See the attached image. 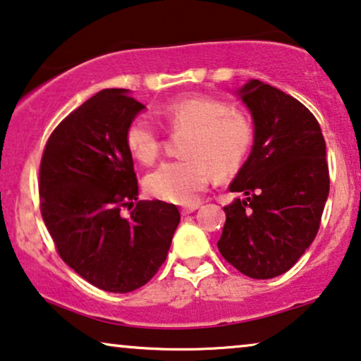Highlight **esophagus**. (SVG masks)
<instances>
[{"instance_id": "esophagus-1", "label": "esophagus", "mask_w": 361, "mask_h": 361, "mask_svg": "<svg viewBox=\"0 0 361 361\" xmlns=\"http://www.w3.org/2000/svg\"><path fill=\"white\" fill-rule=\"evenodd\" d=\"M198 208H200L198 203H196V204H190V206H186V208L181 209V214H183V216L191 214V213H193V211H196Z\"/></svg>"}]
</instances>
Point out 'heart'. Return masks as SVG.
Instances as JSON below:
<instances>
[{"label": "heart", "instance_id": "heart-1", "mask_svg": "<svg viewBox=\"0 0 361 361\" xmlns=\"http://www.w3.org/2000/svg\"><path fill=\"white\" fill-rule=\"evenodd\" d=\"M160 117L171 130H186L178 160L163 161L145 178V190L155 198L175 204H193L211 180L231 175L246 161L252 148L254 127L246 115L209 95L170 100ZM125 143L133 158L152 163L160 150V133L150 118L138 115L125 130Z\"/></svg>", "mask_w": 361, "mask_h": 361}]
</instances>
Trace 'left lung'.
I'll list each match as a JSON object with an SVG mask.
<instances>
[{
	"instance_id": "1",
	"label": "left lung",
	"mask_w": 361,
	"mask_h": 361,
	"mask_svg": "<svg viewBox=\"0 0 361 361\" xmlns=\"http://www.w3.org/2000/svg\"><path fill=\"white\" fill-rule=\"evenodd\" d=\"M254 120L251 155L229 191L218 249L244 276L289 271L314 241L330 190L325 140L314 114L257 79L238 90Z\"/></svg>"
}]
</instances>
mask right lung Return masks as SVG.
Masks as SVG:
<instances>
[{"mask_svg": "<svg viewBox=\"0 0 361 361\" xmlns=\"http://www.w3.org/2000/svg\"><path fill=\"white\" fill-rule=\"evenodd\" d=\"M145 105L127 89H104L51 133L41 158V214L67 266L99 289L127 294L165 262L180 211L138 201L125 130ZM123 207L134 208L123 216Z\"/></svg>", "mask_w": 361, "mask_h": 361, "instance_id": "add662e5", "label": "right lung"}]
</instances>
